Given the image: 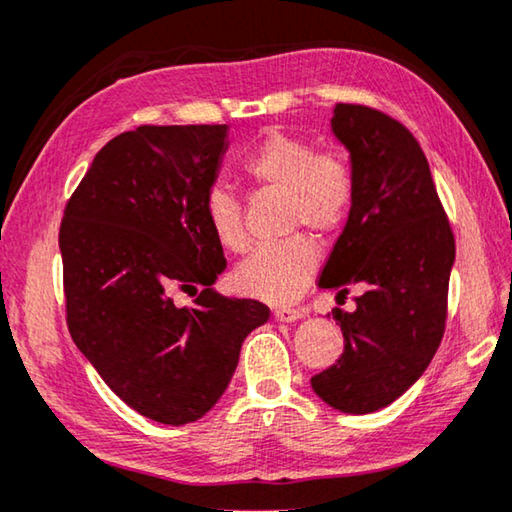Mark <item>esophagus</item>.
I'll use <instances>...</instances> for the list:
<instances>
[{
    "label": "esophagus",
    "mask_w": 512,
    "mask_h": 512,
    "mask_svg": "<svg viewBox=\"0 0 512 512\" xmlns=\"http://www.w3.org/2000/svg\"><path fill=\"white\" fill-rule=\"evenodd\" d=\"M304 315L301 308H292V306H281V308H274V317L279 322H295L299 317Z\"/></svg>",
    "instance_id": "34e87169"
}]
</instances>
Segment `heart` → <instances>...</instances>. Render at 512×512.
Segmentation results:
<instances>
[{
	"instance_id": "1",
	"label": "heart",
	"mask_w": 512,
	"mask_h": 512,
	"mask_svg": "<svg viewBox=\"0 0 512 512\" xmlns=\"http://www.w3.org/2000/svg\"><path fill=\"white\" fill-rule=\"evenodd\" d=\"M242 174L258 188L286 195V226L326 236L349 217L356 197L354 167L335 149H317L315 142L295 133L272 129L242 158ZM206 222L215 240L242 254L249 249V231L240 199L229 188L213 186L204 201ZM320 263L315 242L297 233L258 247L236 270V288L249 297L283 304L295 299L313 279Z\"/></svg>"
}]
</instances>
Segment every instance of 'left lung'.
Masks as SVG:
<instances>
[{"instance_id":"8db88e82","label":"left lung","mask_w":512,"mask_h":512,"mask_svg":"<svg viewBox=\"0 0 512 512\" xmlns=\"http://www.w3.org/2000/svg\"><path fill=\"white\" fill-rule=\"evenodd\" d=\"M333 133L349 149L356 197L317 286L365 288L356 311L333 308L345 351L315 374V395L351 415L388 406L429 367L447 326L456 240L420 142L388 113L335 104Z\"/></svg>"}]
</instances>
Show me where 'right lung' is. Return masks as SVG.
I'll return each instance as SVG.
<instances>
[{"instance_id": "right-lung-1", "label": "right lung", "mask_w": 512, "mask_h": 512, "mask_svg": "<svg viewBox=\"0 0 512 512\" xmlns=\"http://www.w3.org/2000/svg\"><path fill=\"white\" fill-rule=\"evenodd\" d=\"M224 149L226 124L120 133L67 199L58 231L74 345L124 404L161 424L206 415L242 340L270 320L261 301L211 290L226 258L204 201ZM197 287L195 307L176 304Z\"/></svg>"}]
</instances>
